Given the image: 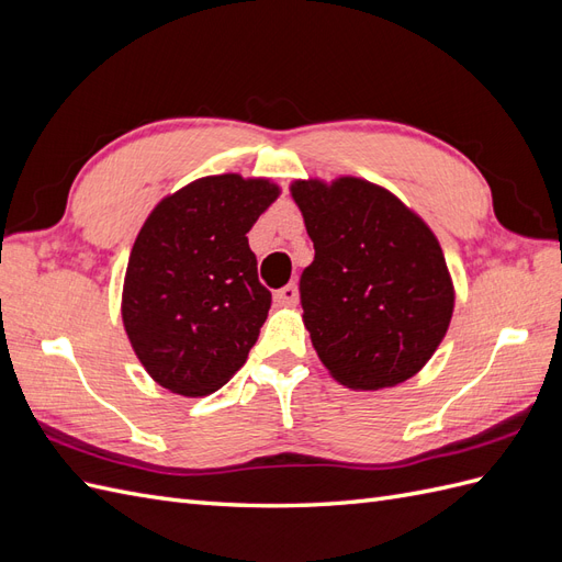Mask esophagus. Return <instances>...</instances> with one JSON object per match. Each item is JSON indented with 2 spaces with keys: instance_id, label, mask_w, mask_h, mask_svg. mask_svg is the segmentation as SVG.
Masks as SVG:
<instances>
[{
  "instance_id": "34e87169",
  "label": "esophagus",
  "mask_w": 562,
  "mask_h": 562,
  "mask_svg": "<svg viewBox=\"0 0 562 562\" xmlns=\"http://www.w3.org/2000/svg\"><path fill=\"white\" fill-rule=\"evenodd\" d=\"M297 297H300V293H297V285L295 283H288V285L279 288V291L274 293V300L279 304H295Z\"/></svg>"
}]
</instances>
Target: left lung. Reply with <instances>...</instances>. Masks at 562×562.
<instances>
[{
  "label": "left lung",
  "mask_w": 562,
  "mask_h": 562,
  "mask_svg": "<svg viewBox=\"0 0 562 562\" xmlns=\"http://www.w3.org/2000/svg\"><path fill=\"white\" fill-rule=\"evenodd\" d=\"M314 262L300 277L304 326L330 375L351 389L405 382L431 359L454 293L436 236L382 187L297 180Z\"/></svg>",
  "instance_id": "1"
}]
</instances>
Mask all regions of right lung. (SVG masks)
Instances as JSON below:
<instances>
[{
  "label": "right lung",
  "mask_w": 562,
  "mask_h": 562,
  "mask_svg": "<svg viewBox=\"0 0 562 562\" xmlns=\"http://www.w3.org/2000/svg\"><path fill=\"white\" fill-rule=\"evenodd\" d=\"M279 187L236 173L166 196L133 244L122 318L140 363L180 396H206L239 370L271 307L248 232Z\"/></svg>",
  "instance_id": "obj_1"
}]
</instances>
